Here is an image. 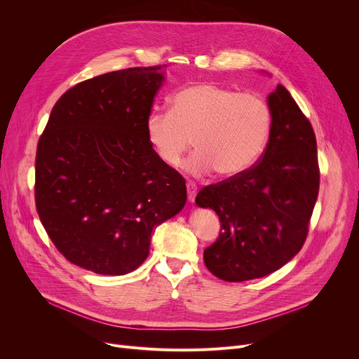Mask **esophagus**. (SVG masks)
I'll use <instances>...</instances> for the list:
<instances>
[{
	"label": "esophagus",
	"mask_w": 359,
	"mask_h": 359,
	"mask_svg": "<svg viewBox=\"0 0 359 359\" xmlns=\"http://www.w3.org/2000/svg\"><path fill=\"white\" fill-rule=\"evenodd\" d=\"M186 189H187V199H189L191 202H195V198H196V194H198L196 184L192 183V182H187L186 183Z\"/></svg>",
	"instance_id": "obj_1"
}]
</instances>
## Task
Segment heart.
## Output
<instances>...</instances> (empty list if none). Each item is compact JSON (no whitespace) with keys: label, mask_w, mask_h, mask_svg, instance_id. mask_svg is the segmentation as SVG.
<instances>
[{"label":"heart","mask_w":359,"mask_h":359,"mask_svg":"<svg viewBox=\"0 0 359 359\" xmlns=\"http://www.w3.org/2000/svg\"><path fill=\"white\" fill-rule=\"evenodd\" d=\"M271 126V109L257 94L198 83L177 91L170 110L151 113L147 138L170 167H177L195 142L198 149L186 172L203 176L217 170L222 177H234L259 160Z\"/></svg>","instance_id":"obj_1"}]
</instances>
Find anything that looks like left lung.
I'll list each match as a JSON object with an SVG mask.
<instances>
[{
    "instance_id": "1",
    "label": "left lung",
    "mask_w": 359,
    "mask_h": 359,
    "mask_svg": "<svg viewBox=\"0 0 359 359\" xmlns=\"http://www.w3.org/2000/svg\"><path fill=\"white\" fill-rule=\"evenodd\" d=\"M269 142L246 172L205 186L195 202L221 222L203 252L210 272L229 282L266 276L303 248L318 195L316 135L290 91L278 84L268 96Z\"/></svg>"
}]
</instances>
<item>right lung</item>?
Wrapping results in <instances>:
<instances>
[{"label": "right lung", "mask_w": 359, "mask_h": 359, "mask_svg": "<svg viewBox=\"0 0 359 359\" xmlns=\"http://www.w3.org/2000/svg\"><path fill=\"white\" fill-rule=\"evenodd\" d=\"M163 67L107 72L65 91L36 151V210L74 265L100 275L135 271L151 233L179 214L186 183L147 138Z\"/></svg>", "instance_id": "right-lung-1"}]
</instances>
